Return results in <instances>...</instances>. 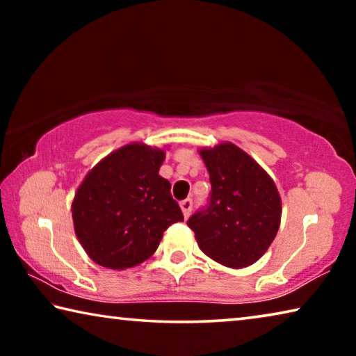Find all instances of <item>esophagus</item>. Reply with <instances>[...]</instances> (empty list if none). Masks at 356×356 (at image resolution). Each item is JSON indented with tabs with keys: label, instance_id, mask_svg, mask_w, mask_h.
<instances>
[{
	"label": "esophagus",
	"instance_id": "esophagus-1",
	"mask_svg": "<svg viewBox=\"0 0 356 356\" xmlns=\"http://www.w3.org/2000/svg\"><path fill=\"white\" fill-rule=\"evenodd\" d=\"M180 209H182L185 218H188L190 213H191V209H193V201L190 200V197H186V200L180 201Z\"/></svg>",
	"mask_w": 356,
	"mask_h": 356
}]
</instances>
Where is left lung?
<instances>
[{"label": "left lung", "mask_w": 356, "mask_h": 356, "mask_svg": "<svg viewBox=\"0 0 356 356\" xmlns=\"http://www.w3.org/2000/svg\"><path fill=\"white\" fill-rule=\"evenodd\" d=\"M212 191L209 204L190 216L202 252L232 268L261 259L278 232L281 200L270 176L231 143L202 149Z\"/></svg>", "instance_id": "left-lung-1"}]
</instances>
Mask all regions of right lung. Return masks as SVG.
<instances>
[{
  "label": "right lung",
  "mask_w": 356,
  "mask_h": 356,
  "mask_svg": "<svg viewBox=\"0 0 356 356\" xmlns=\"http://www.w3.org/2000/svg\"><path fill=\"white\" fill-rule=\"evenodd\" d=\"M161 149L129 144L88 172L72 202L75 234L95 264L135 267L154 254L168 227L184 221L171 184L159 176Z\"/></svg>",
  "instance_id": "1"
}]
</instances>
